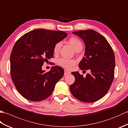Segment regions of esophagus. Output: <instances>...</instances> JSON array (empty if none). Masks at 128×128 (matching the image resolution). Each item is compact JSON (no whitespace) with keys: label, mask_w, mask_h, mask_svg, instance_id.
Masks as SVG:
<instances>
[{"label":"esophagus","mask_w":128,"mask_h":128,"mask_svg":"<svg viewBox=\"0 0 128 128\" xmlns=\"http://www.w3.org/2000/svg\"><path fill=\"white\" fill-rule=\"evenodd\" d=\"M70 74V72L69 71V70H68L66 69H65L64 70V75H68V74Z\"/></svg>","instance_id":"1"}]
</instances>
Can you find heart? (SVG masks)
I'll list each match as a JSON object with an SVG mask.
<instances>
[{
	"label": "heart",
	"instance_id": "b5f03b06",
	"mask_svg": "<svg viewBox=\"0 0 128 128\" xmlns=\"http://www.w3.org/2000/svg\"><path fill=\"white\" fill-rule=\"evenodd\" d=\"M68 42L69 44L72 46V48L74 49L75 51L81 50L82 48V43L81 40L77 37H72L68 40ZM62 42H59L56 43L55 44L53 48V52L55 54L59 53V52L62 47ZM58 63L66 69H71L72 67L74 66L75 64V60L71 59H68L66 58H62L59 59Z\"/></svg>",
	"mask_w": 128,
	"mask_h": 128
}]
</instances>
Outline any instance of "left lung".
Wrapping results in <instances>:
<instances>
[{
	"label": "left lung",
	"instance_id": "8db88e82",
	"mask_svg": "<svg viewBox=\"0 0 128 128\" xmlns=\"http://www.w3.org/2000/svg\"><path fill=\"white\" fill-rule=\"evenodd\" d=\"M85 44V56L79 63L81 70H90L85 78L72 72L75 82L70 90L76 98L87 103L96 102L105 96L113 81L115 56L112 48L102 35L93 30L73 32ZM85 71V70H84Z\"/></svg>",
	"mask_w": 128,
	"mask_h": 128
}]
</instances>
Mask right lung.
Segmentation results:
<instances>
[{
	"instance_id": "obj_1",
	"label": "right lung",
	"mask_w": 128,
	"mask_h": 128,
	"mask_svg": "<svg viewBox=\"0 0 128 128\" xmlns=\"http://www.w3.org/2000/svg\"><path fill=\"white\" fill-rule=\"evenodd\" d=\"M67 35L61 31L37 29L15 43L10 56L11 76L17 90L26 99L38 102L47 98L63 76L61 67L52 66L46 72L42 66L53 56L56 43Z\"/></svg>"
}]
</instances>
